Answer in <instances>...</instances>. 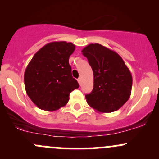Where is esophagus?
<instances>
[{
	"instance_id": "esophagus-1",
	"label": "esophagus",
	"mask_w": 159,
	"mask_h": 159,
	"mask_svg": "<svg viewBox=\"0 0 159 159\" xmlns=\"http://www.w3.org/2000/svg\"><path fill=\"white\" fill-rule=\"evenodd\" d=\"M78 83H79L80 85H81V81H81V78H78Z\"/></svg>"
}]
</instances>
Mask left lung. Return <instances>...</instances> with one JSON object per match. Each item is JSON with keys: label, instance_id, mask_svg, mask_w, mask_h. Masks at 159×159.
<instances>
[{"label": "left lung", "instance_id": "left-lung-1", "mask_svg": "<svg viewBox=\"0 0 159 159\" xmlns=\"http://www.w3.org/2000/svg\"><path fill=\"white\" fill-rule=\"evenodd\" d=\"M94 75V88L86 94L89 106L102 113L115 111L129 100L132 77L119 54L99 44H90L81 51Z\"/></svg>", "mask_w": 159, "mask_h": 159}]
</instances>
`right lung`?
Returning a JSON list of instances; mask_svg holds the SVG:
<instances>
[{
  "mask_svg": "<svg viewBox=\"0 0 159 159\" xmlns=\"http://www.w3.org/2000/svg\"><path fill=\"white\" fill-rule=\"evenodd\" d=\"M75 45L54 41L34 55L25 72V86L30 100L41 109L54 111L65 106L72 91L79 88L71 75L69 57Z\"/></svg>",
  "mask_w": 159,
  "mask_h": 159,
  "instance_id": "right-lung-1",
  "label": "right lung"
}]
</instances>
